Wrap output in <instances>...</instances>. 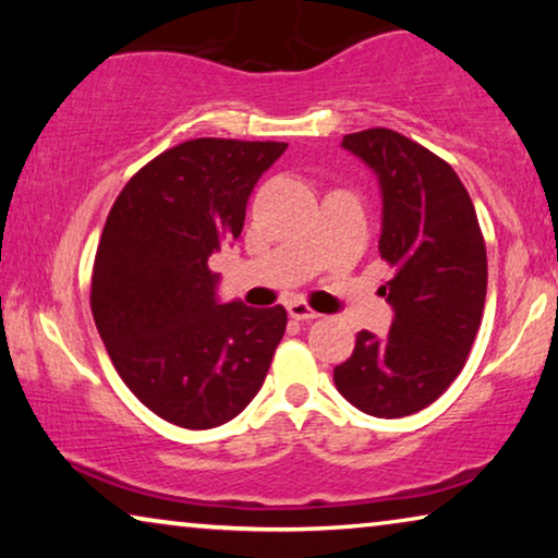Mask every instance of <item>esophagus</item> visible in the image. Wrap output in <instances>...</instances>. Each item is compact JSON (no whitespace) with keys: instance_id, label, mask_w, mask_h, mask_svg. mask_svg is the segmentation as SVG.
Listing matches in <instances>:
<instances>
[{"instance_id":"1","label":"esophagus","mask_w":558,"mask_h":558,"mask_svg":"<svg viewBox=\"0 0 558 558\" xmlns=\"http://www.w3.org/2000/svg\"><path fill=\"white\" fill-rule=\"evenodd\" d=\"M287 312L292 319H300V323H307V319H317L319 312H315L304 300H289Z\"/></svg>"}]
</instances>
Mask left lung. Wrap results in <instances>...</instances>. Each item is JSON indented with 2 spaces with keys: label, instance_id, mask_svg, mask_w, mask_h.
<instances>
[{
  "label": "left lung",
  "instance_id": "1",
  "mask_svg": "<svg viewBox=\"0 0 558 558\" xmlns=\"http://www.w3.org/2000/svg\"><path fill=\"white\" fill-rule=\"evenodd\" d=\"M342 147L376 172L384 195L378 251L393 277L380 294L393 323L386 338L357 332L335 386L365 414L409 416L464 368L485 310V239L462 180L434 151L384 126L345 134Z\"/></svg>",
  "mask_w": 558,
  "mask_h": 558
}]
</instances>
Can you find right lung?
I'll return each instance as SVG.
<instances>
[{
  "instance_id": "right-lung-1",
  "label": "right lung",
  "mask_w": 558,
  "mask_h": 558,
  "mask_svg": "<svg viewBox=\"0 0 558 558\" xmlns=\"http://www.w3.org/2000/svg\"><path fill=\"white\" fill-rule=\"evenodd\" d=\"M284 142L203 140L126 182L98 241L90 312L136 399L182 429L231 422L262 388L287 310L218 302L210 254L243 231L248 195Z\"/></svg>"
}]
</instances>
